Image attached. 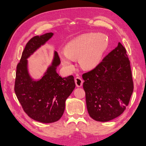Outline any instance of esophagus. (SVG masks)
<instances>
[{"label":"esophagus","mask_w":146,"mask_h":146,"mask_svg":"<svg viewBox=\"0 0 146 146\" xmlns=\"http://www.w3.org/2000/svg\"><path fill=\"white\" fill-rule=\"evenodd\" d=\"M74 81H75V84H76V87H81L82 86L83 81H82V79L80 77H76V78L74 79Z\"/></svg>","instance_id":"1"}]
</instances>
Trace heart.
I'll use <instances>...</instances> for the list:
<instances>
[{
	"label": "heart",
	"mask_w": 146,
	"mask_h": 146,
	"mask_svg": "<svg viewBox=\"0 0 146 146\" xmlns=\"http://www.w3.org/2000/svg\"><path fill=\"white\" fill-rule=\"evenodd\" d=\"M107 45L108 41L103 35L90 33L79 36L68 42L64 51L59 52L61 64L68 70H72L73 59L79 58L82 68H95L100 62Z\"/></svg>",
	"instance_id": "b5f03b06"
}]
</instances>
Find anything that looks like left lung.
Wrapping results in <instances>:
<instances>
[{
  "label": "left lung",
  "instance_id": "left-lung-1",
  "mask_svg": "<svg viewBox=\"0 0 146 146\" xmlns=\"http://www.w3.org/2000/svg\"><path fill=\"white\" fill-rule=\"evenodd\" d=\"M83 88L89 115L107 122L121 115L133 91L130 60L120 42L91 71L84 73Z\"/></svg>",
  "mask_w": 146,
  "mask_h": 146
}]
</instances>
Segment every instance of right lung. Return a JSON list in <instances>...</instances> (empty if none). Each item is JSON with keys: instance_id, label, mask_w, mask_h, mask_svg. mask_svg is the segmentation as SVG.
I'll use <instances>...</instances> for the list:
<instances>
[{"instance_id": "obj_1", "label": "right lung", "mask_w": 146, "mask_h": 146, "mask_svg": "<svg viewBox=\"0 0 146 146\" xmlns=\"http://www.w3.org/2000/svg\"><path fill=\"white\" fill-rule=\"evenodd\" d=\"M53 35L48 33L36 36L27 42L16 73L15 92L23 110L31 119L42 123H54L62 117L65 101L75 88L72 75L62 78L56 72L60 63L56 51L51 64L40 79L35 81L30 75L27 59Z\"/></svg>"}]
</instances>
